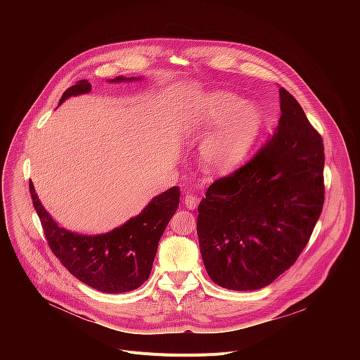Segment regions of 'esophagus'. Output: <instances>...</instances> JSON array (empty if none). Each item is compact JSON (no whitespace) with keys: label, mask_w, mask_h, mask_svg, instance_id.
<instances>
[{"label":"esophagus","mask_w":360,"mask_h":360,"mask_svg":"<svg viewBox=\"0 0 360 360\" xmlns=\"http://www.w3.org/2000/svg\"><path fill=\"white\" fill-rule=\"evenodd\" d=\"M198 203H199V198H198L196 195L188 193V195L185 196V207H186L188 210H195V208L198 207Z\"/></svg>","instance_id":"obj_1"}]
</instances>
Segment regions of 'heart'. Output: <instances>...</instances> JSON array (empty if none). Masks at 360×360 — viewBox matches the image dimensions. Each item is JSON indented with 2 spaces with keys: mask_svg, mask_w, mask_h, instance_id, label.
Instances as JSON below:
<instances>
[{
  "mask_svg": "<svg viewBox=\"0 0 360 360\" xmlns=\"http://www.w3.org/2000/svg\"><path fill=\"white\" fill-rule=\"evenodd\" d=\"M218 128L200 146V162L214 174H225L236 168L258 142L265 114L255 104H242V99L231 92L211 96L202 124H218Z\"/></svg>",
  "mask_w": 360,
  "mask_h": 360,
  "instance_id": "1",
  "label": "heart"
}]
</instances>
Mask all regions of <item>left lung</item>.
Masks as SVG:
<instances>
[{"label":"left lung","instance_id":"8db88e82","mask_svg":"<svg viewBox=\"0 0 360 360\" xmlns=\"http://www.w3.org/2000/svg\"><path fill=\"white\" fill-rule=\"evenodd\" d=\"M279 98L274 135L245 165L217 179L198 207L205 269L231 290L265 288L288 271L322 214V136L283 86Z\"/></svg>","mask_w":360,"mask_h":360}]
</instances>
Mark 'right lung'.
Instances as JSON below:
<instances>
[{"label": "right lung", "instance_id": "obj_1", "mask_svg": "<svg viewBox=\"0 0 360 360\" xmlns=\"http://www.w3.org/2000/svg\"><path fill=\"white\" fill-rule=\"evenodd\" d=\"M135 79L141 78L117 77L110 82ZM89 91L88 81H78L63 94L60 104L70 96ZM30 193L53 253L71 275L105 293L134 290L149 278L160 239L178 210L181 196L179 188L172 186L153 198L138 217L122 226L108 233L88 236L60 228L41 205L31 181Z\"/></svg>", "mask_w": 360, "mask_h": 360}]
</instances>
